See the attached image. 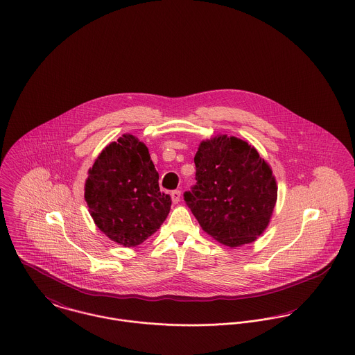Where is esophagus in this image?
<instances>
[{"instance_id": "34e87169", "label": "esophagus", "mask_w": 355, "mask_h": 355, "mask_svg": "<svg viewBox=\"0 0 355 355\" xmlns=\"http://www.w3.org/2000/svg\"><path fill=\"white\" fill-rule=\"evenodd\" d=\"M171 200H173L174 204H178L180 200H181V191H171Z\"/></svg>"}]
</instances>
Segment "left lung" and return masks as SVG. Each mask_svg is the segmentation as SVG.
<instances>
[{"mask_svg":"<svg viewBox=\"0 0 355 355\" xmlns=\"http://www.w3.org/2000/svg\"><path fill=\"white\" fill-rule=\"evenodd\" d=\"M194 164L197 184L184 197L201 228L231 248L255 242L277 202L269 164L245 140L216 135L200 143Z\"/></svg>","mask_w":355,"mask_h":355,"instance_id":"8db88e82","label":"left lung"}]
</instances>
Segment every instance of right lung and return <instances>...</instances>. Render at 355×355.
Listing matches in <instances>:
<instances>
[{
	"instance_id": "obj_1",
	"label": "right lung",
	"mask_w": 355,
	"mask_h": 355,
	"mask_svg": "<svg viewBox=\"0 0 355 355\" xmlns=\"http://www.w3.org/2000/svg\"><path fill=\"white\" fill-rule=\"evenodd\" d=\"M87 174L85 200L90 216L110 241L137 247L161 228L171 198L159 191V174L137 137L124 134L110 143Z\"/></svg>"
}]
</instances>
